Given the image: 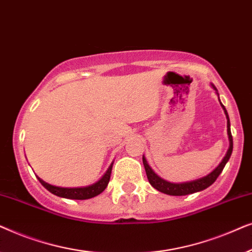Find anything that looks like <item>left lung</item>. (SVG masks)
<instances>
[{"label":"left lung","mask_w":252,"mask_h":252,"mask_svg":"<svg viewBox=\"0 0 252 252\" xmlns=\"http://www.w3.org/2000/svg\"><path fill=\"white\" fill-rule=\"evenodd\" d=\"M212 87L217 91V88L215 87V86L212 85ZM220 104H221V103H220ZM221 106H222L223 111H225L226 117H227V132H228V137H229V149H228V151H227V155L225 156V158H223L221 163L219 164V166L217 167L215 171L211 172L209 175H206V177L202 178V179H198V180L185 182V184H171V182L165 181L161 178L158 177V175L155 173L153 170H151V167L147 163L146 158L143 157V165H144V168H146L148 180H149L150 185L153 186L155 189H157L158 191L164 192V194H167V195L184 196V195L194 194V192L204 190V189L210 187V186H211L213 182L217 180V178H218L220 173L222 172L223 167H225L226 163L228 161L230 155H232V151H233V137H232V133H230V124H229L228 113H227L225 106H223L222 104H221Z\"/></svg>","instance_id":"left-lung-1"}]
</instances>
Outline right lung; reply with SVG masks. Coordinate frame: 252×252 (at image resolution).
<instances>
[{
	"mask_svg": "<svg viewBox=\"0 0 252 252\" xmlns=\"http://www.w3.org/2000/svg\"><path fill=\"white\" fill-rule=\"evenodd\" d=\"M111 170H112V164L110 165V167L106 171V173L103 175L102 179L96 184L88 186V187H81V188H62L56 187V186H51L47 182L37 177V180L41 182V185L43 186L47 190H49L51 194L60 196V197L68 198V199H88L92 197H95L101 194L108 186L110 181V177H111Z\"/></svg>",
	"mask_w": 252,
	"mask_h": 252,
	"instance_id": "1",
	"label": "right lung"
}]
</instances>
